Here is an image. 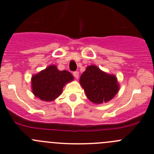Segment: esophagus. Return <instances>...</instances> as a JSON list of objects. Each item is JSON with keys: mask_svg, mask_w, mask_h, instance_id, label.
Listing matches in <instances>:
<instances>
[{"mask_svg": "<svg viewBox=\"0 0 154 154\" xmlns=\"http://www.w3.org/2000/svg\"><path fill=\"white\" fill-rule=\"evenodd\" d=\"M73 75L74 76V77H75L76 79H78L79 72H78V71H74V72H73Z\"/></svg>", "mask_w": 154, "mask_h": 154, "instance_id": "34e87169", "label": "esophagus"}]
</instances>
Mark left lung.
Instances as JSON below:
<instances>
[{"mask_svg":"<svg viewBox=\"0 0 154 154\" xmlns=\"http://www.w3.org/2000/svg\"><path fill=\"white\" fill-rule=\"evenodd\" d=\"M87 98L95 104H101L111 100L119 90L115 75L106 74L95 65L86 68L80 78Z\"/></svg>","mask_w":154,"mask_h":154,"instance_id":"left-lung-1","label":"left lung"}]
</instances>
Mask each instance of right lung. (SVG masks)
<instances>
[{"mask_svg":"<svg viewBox=\"0 0 154 154\" xmlns=\"http://www.w3.org/2000/svg\"><path fill=\"white\" fill-rule=\"evenodd\" d=\"M73 80L69 71L59 70L55 65H51L32 77V90L41 100L53 101L61 94L64 85Z\"/></svg>","mask_w":154,"mask_h":154,"instance_id":"1","label":"right lung"}]
</instances>
